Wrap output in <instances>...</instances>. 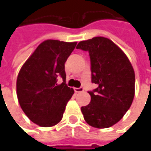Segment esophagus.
Wrapping results in <instances>:
<instances>
[{"mask_svg": "<svg viewBox=\"0 0 151 151\" xmlns=\"http://www.w3.org/2000/svg\"><path fill=\"white\" fill-rule=\"evenodd\" d=\"M74 90H75V91H76V93H79V92H83V91H84V88H82V87H79V88L75 87Z\"/></svg>", "mask_w": 151, "mask_h": 151, "instance_id": "1", "label": "esophagus"}]
</instances>
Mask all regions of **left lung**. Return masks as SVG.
Here are the masks:
<instances>
[{
    "label": "left lung",
    "instance_id": "8db88e82",
    "mask_svg": "<svg viewBox=\"0 0 151 151\" xmlns=\"http://www.w3.org/2000/svg\"><path fill=\"white\" fill-rule=\"evenodd\" d=\"M77 49L88 51L91 81L97 85L89 91L91 102L81 107L86 122L106 129L117 124L129 109L135 93V75L124 52L112 40L95 37L81 41Z\"/></svg>",
    "mask_w": 151,
    "mask_h": 151
}]
</instances>
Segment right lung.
I'll return each instance as SVG.
<instances>
[{"mask_svg": "<svg viewBox=\"0 0 151 151\" xmlns=\"http://www.w3.org/2000/svg\"><path fill=\"white\" fill-rule=\"evenodd\" d=\"M77 42L48 39L42 42L22 65L17 79V96L32 123L52 127L60 122L74 94L65 84V63ZM61 76L63 82L58 84Z\"/></svg>", "mask_w": 151, "mask_h": 151, "instance_id": "obj_1", "label": "right lung"}]
</instances>
